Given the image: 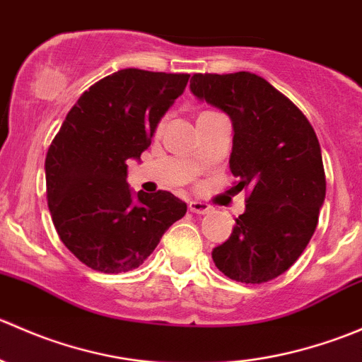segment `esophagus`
I'll list each match as a JSON object with an SVG mask.
<instances>
[{
	"mask_svg": "<svg viewBox=\"0 0 362 362\" xmlns=\"http://www.w3.org/2000/svg\"><path fill=\"white\" fill-rule=\"evenodd\" d=\"M189 210L192 211V214H208V211L211 210L210 204L203 203V202H191L189 203Z\"/></svg>",
	"mask_w": 362,
	"mask_h": 362,
	"instance_id": "obj_1",
	"label": "esophagus"
}]
</instances>
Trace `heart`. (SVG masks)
Returning a JSON list of instances; mask_svg holds the SVG:
<instances>
[{"label": "heart", "instance_id": "b5f03b06", "mask_svg": "<svg viewBox=\"0 0 362 362\" xmlns=\"http://www.w3.org/2000/svg\"><path fill=\"white\" fill-rule=\"evenodd\" d=\"M160 127H163V122H159V129H160Z\"/></svg>", "mask_w": 362, "mask_h": 362}]
</instances>
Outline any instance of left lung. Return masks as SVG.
I'll return each mask as SVG.
<instances>
[{
  "instance_id": "left-lung-1",
  "label": "left lung",
  "mask_w": 362,
  "mask_h": 362,
  "mask_svg": "<svg viewBox=\"0 0 362 362\" xmlns=\"http://www.w3.org/2000/svg\"><path fill=\"white\" fill-rule=\"evenodd\" d=\"M191 90L231 117V173L249 191L215 266L242 284H264L291 268L308 245L326 198L322 154L303 112L250 71L194 73Z\"/></svg>"
}]
</instances>
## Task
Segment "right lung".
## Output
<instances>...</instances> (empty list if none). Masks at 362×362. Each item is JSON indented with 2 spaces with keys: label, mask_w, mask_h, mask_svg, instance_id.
<instances>
[{
  "label": "right lung",
  "mask_w": 362,
  "mask_h": 362,
  "mask_svg": "<svg viewBox=\"0 0 362 362\" xmlns=\"http://www.w3.org/2000/svg\"><path fill=\"white\" fill-rule=\"evenodd\" d=\"M187 73L126 68L90 86L68 112L45 158L47 203L66 249L90 269L144 264L187 211L168 191H129L127 160L151 145L156 126L184 93Z\"/></svg>",
  "instance_id": "add662e5"
}]
</instances>
